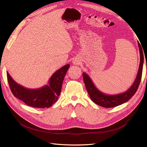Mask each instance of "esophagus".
Instances as JSON below:
<instances>
[{
	"mask_svg": "<svg viewBox=\"0 0 147 147\" xmlns=\"http://www.w3.org/2000/svg\"><path fill=\"white\" fill-rule=\"evenodd\" d=\"M80 61L79 59H75L73 60V64L74 65H78L80 64Z\"/></svg>",
	"mask_w": 147,
	"mask_h": 147,
	"instance_id": "34e87169",
	"label": "esophagus"
}]
</instances>
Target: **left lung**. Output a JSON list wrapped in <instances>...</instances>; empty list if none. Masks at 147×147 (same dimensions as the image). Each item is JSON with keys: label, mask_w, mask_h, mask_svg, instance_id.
<instances>
[{"label": "left lung", "mask_w": 147, "mask_h": 147, "mask_svg": "<svg viewBox=\"0 0 147 147\" xmlns=\"http://www.w3.org/2000/svg\"><path fill=\"white\" fill-rule=\"evenodd\" d=\"M137 43L139 48L140 57L139 67L134 83L132 84V86L126 91L117 94H106L105 93L101 92L96 87L94 84L93 83L92 81L91 80V79L86 73H83V80L88 94L90 96L92 101L94 102L95 104L105 108L115 107L121 105L127 102L135 94L140 83L144 61V53L143 51H142V48L139 42H137Z\"/></svg>", "instance_id": "obj_1"}]
</instances>
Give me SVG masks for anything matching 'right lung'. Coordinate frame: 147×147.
<instances>
[{"label":"right lung","instance_id":"1","mask_svg":"<svg viewBox=\"0 0 147 147\" xmlns=\"http://www.w3.org/2000/svg\"><path fill=\"white\" fill-rule=\"evenodd\" d=\"M69 67V64H66L56 71L49 80L48 84L40 88L29 89L20 85L7 72L8 82L13 94L26 105L35 108H49L58 99Z\"/></svg>","mask_w":147,"mask_h":147}]
</instances>
